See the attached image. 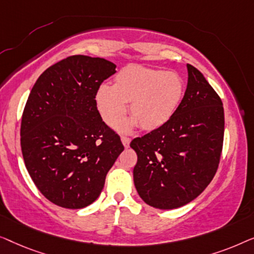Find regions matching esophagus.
I'll return each mask as SVG.
<instances>
[{
	"label": "esophagus",
	"instance_id": "esophagus-1",
	"mask_svg": "<svg viewBox=\"0 0 254 254\" xmlns=\"http://www.w3.org/2000/svg\"><path fill=\"white\" fill-rule=\"evenodd\" d=\"M121 140H122V144L124 145V147H126V148H127L128 146H130V141H131V139L128 138V137H126V135H123V137L121 138Z\"/></svg>",
	"mask_w": 254,
	"mask_h": 254
}]
</instances>
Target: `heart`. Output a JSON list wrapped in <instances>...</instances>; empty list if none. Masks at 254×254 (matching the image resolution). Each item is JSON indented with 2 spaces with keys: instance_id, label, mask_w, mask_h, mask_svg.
Returning <instances> with one entry per match:
<instances>
[{
  "instance_id": "heart-1",
  "label": "heart",
  "mask_w": 254,
  "mask_h": 254,
  "mask_svg": "<svg viewBox=\"0 0 254 254\" xmlns=\"http://www.w3.org/2000/svg\"><path fill=\"white\" fill-rule=\"evenodd\" d=\"M183 94V79L176 72L128 65L116 74L114 86L99 87L96 105L103 121L116 126L126 116L130 102L132 120L128 126L154 131L171 119Z\"/></svg>"
}]
</instances>
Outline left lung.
<instances>
[{
  "label": "left lung",
  "instance_id": "8db88e82",
  "mask_svg": "<svg viewBox=\"0 0 254 254\" xmlns=\"http://www.w3.org/2000/svg\"><path fill=\"white\" fill-rule=\"evenodd\" d=\"M187 66V91L171 119L130 144L138 156L133 168L138 194L160 209L178 208L197 198L212 182L222 152V101L198 69Z\"/></svg>",
  "mask_w": 254,
  "mask_h": 254
}]
</instances>
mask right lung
<instances>
[{
  "mask_svg": "<svg viewBox=\"0 0 254 254\" xmlns=\"http://www.w3.org/2000/svg\"><path fill=\"white\" fill-rule=\"evenodd\" d=\"M100 57L73 55L49 66L25 105L20 146L26 169L49 201L70 209L91 205L124 146L96 107L100 85L116 72Z\"/></svg>",
  "mask_w": 254,
  "mask_h": 254,
  "instance_id": "obj_1",
  "label": "right lung"
}]
</instances>
